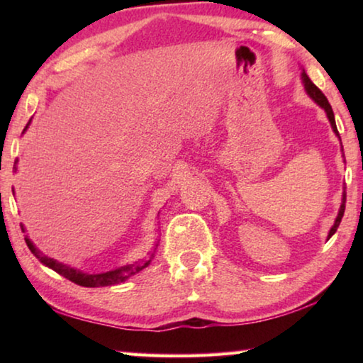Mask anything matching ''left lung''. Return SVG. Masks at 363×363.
Masks as SVG:
<instances>
[{
	"instance_id": "8db88e82",
	"label": "left lung",
	"mask_w": 363,
	"mask_h": 363,
	"mask_svg": "<svg viewBox=\"0 0 363 363\" xmlns=\"http://www.w3.org/2000/svg\"><path fill=\"white\" fill-rule=\"evenodd\" d=\"M301 79H303V84H304V89H306L307 96H309L311 99L314 101L318 107H322V108L325 110V113H327V118H328L330 125H331V130H333L336 136L340 138V133H337L336 121H335V113H333V110H331V106H330V102H328L327 97H325V94L322 93V91L318 89L317 86L311 82V78L306 75L304 70H303V73H301ZM341 147H342V145H341ZM344 210H346V190H342V199H341L340 211H337V216H336V219H335V224L331 225V229H330V232H328V238H327V240H330L331 235H333V233L337 230V227H340V223H341V219H342V216H344Z\"/></svg>"
}]
</instances>
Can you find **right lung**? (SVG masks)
<instances>
[{"label": "right lung", "mask_w": 363, "mask_h": 363, "mask_svg": "<svg viewBox=\"0 0 363 363\" xmlns=\"http://www.w3.org/2000/svg\"><path fill=\"white\" fill-rule=\"evenodd\" d=\"M28 126H30V121L27 123L26 130ZM26 130H23V131H26ZM14 169L17 171L16 164H14ZM12 192H14V190H12ZM22 230H23V225H22ZM26 242H27V247L30 248V251H32V253L36 257H38L41 264H45V266L49 267V269L56 270L57 274L62 275V277H65L67 280L73 281V284H77L79 286H88V288L116 285V284H121V281H125L130 277H133L134 274L140 272V270L149 266L150 261L153 259V255H155V250L158 247V243H155V247H153V253L150 255V257L147 261H138L134 264H126V266L116 267L113 270H107V272H101V274H88V272H83V270L70 267V266H67V264H62V262H59L56 259H52V257L46 256L45 253H41V251L35 247L33 242L30 240L28 237H26Z\"/></svg>", "instance_id": "right-lung-1"}]
</instances>
